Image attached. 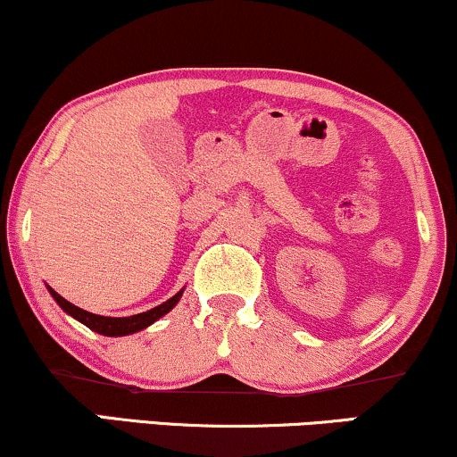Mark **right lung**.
Instances as JSON below:
<instances>
[{"label": "right lung", "mask_w": 457, "mask_h": 457, "mask_svg": "<svg viewBox=\"0 0 457 457\" xmlns=\"http://www.w3.org/2000/svg\"><path fill=\"white\" fill-rule=\"evenodd\" d=\"M50 295L54 297V302L61 305L62 310L67 312L69 316H73L75 320H79L82 325H86L88 328H92L95 333H101V335H107V337H120V335H130V333H137L141 331V328H145L149 325H154L155 320L162 319L164 314H169V312L175 308L179 303V299L183 295V288L177 293V295H172L169 302L155 305V308L147 310V312H141V314H135V316H124V319H112V316H99V314H92V312H86L82 308H78V305L69 303L65 297H61L59 293L54 291V288L48 287Z\"/></svg>", "instance_id": "obj_1"}]
</instances>
